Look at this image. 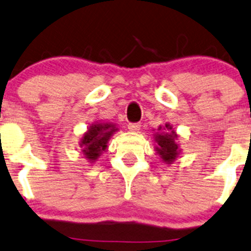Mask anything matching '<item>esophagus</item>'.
<instances>
[{
    "label": "esophagus",
    "instance_id": "34e87169",
    "mask_svg": "<svg viewBox=\"0 0 251 251\" xmlns=\"http://www.w3.org/2000/svg\"><path fill=\"white\" fill-rule=\"evenodd\" d=\"M127 128L132 132H136V131H140L141 128V124L140 123H130L127 125Z\"/></svg>",
    "mask_w": 251,
    "mask_h": 251
}]
</instances>
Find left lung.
I'll return each mask as SVG.
<instances>
[{"label": "left lung", "mask_w": 251, "mask_h": 251, "mask_svg": "<svg viewBox=\"0 0 251 251\" xmlns=\"http://www.w3.org/2000/svg\"><path fill=\"white\" fill-rule=\"evenodd\" d=\"M165 127L170 131L169 132L156 133L155 135V141L158 143L156 151L160 155V158L163 159L164 163L171 164L177 158V155H178L179 149L178 144L176 143V132L173 131V127L169 124H166ZM159 130H161V127Z\"/></svg>", "instance_id": "obj_1"}]
</instances>
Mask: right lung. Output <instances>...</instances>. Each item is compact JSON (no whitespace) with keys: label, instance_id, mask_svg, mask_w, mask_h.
<instances>
[{"label":"right lung","instance_id":"1","mask_svg":"<svg viewBox=\"0 0 251 251\" xmlns=\"http://www.w3.org/2000/svg\"><path fill=\"white\" fill-rule=\"evenodd\" d=\"M118 128L113 124H95L88 127L87 132L83 135L80 142V147L82 148V153L85 158L93 163L100 158V153L107 149V143Z\"/></svg>","mask_w":251,"mask_h":251}]
</instances>
